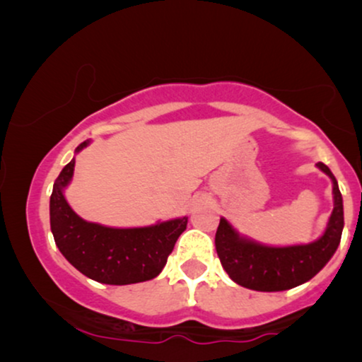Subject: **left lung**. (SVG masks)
<instances>
[{"instance_id": "1", "label": "left lung", "mask_w": 362, "mask_h": 362, "mask_svg": "<svg viewBox=\"0 0 362 362\" xmlns=\"http://www.w3.org/2000/svg\"><path fill=\"white\" fill-rule=\"evenodd\" d=\"M333 181L334 207L325 234L311 244L269 247L239 235L229 221L221 217L216 232V250L221 264L235 284L257 291H284L313 279L338 249L344 227L343 197L338 181L325 163L316 165Z\"/></svg>"}]
</instances>
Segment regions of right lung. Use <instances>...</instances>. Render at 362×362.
I'll return each instance as SVG.
<instances>
[{
    "label": "right lung",
    "instance_id": "1",
    "mask_svg": "<svg viewBox=\"0 0 362 362\" xmlns=\"http://www.w3.org/2000/svg\"><path fill=\"white\" fill-rule=\"evenodd\" d=\"M90 141H83L76 153ZM72 160L64 166L51 194V230L61 254L88 279L107 285H130L155 279L187 226V217L148 227L115 229L83 221L67 204L64 187L74 176Z\"/></svg>",
    "mask_w": 362,
    "mask_h": 362
}]
</instances>
